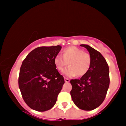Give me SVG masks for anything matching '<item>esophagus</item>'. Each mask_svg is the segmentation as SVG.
<instances>
[{
  "instance_id": "obj_1",
  "label": "esophagus",
  "mask_w": 126,
  "mask_h": 126,
  "mask_svg": "<svg viewBox=\"0 0 126 126\" xmlns=\"http://www.w3.org/2000/svg\"><path fill=\"white\" fill-rule=\"evenodd\" d=\"M69 79H67V78H64V82H66V83H68V82H69Z\"/></svg>"
}]
</instances>
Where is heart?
I'll return each instance as SVG.
<instances>
[{
	"instance_id": "obj_1",
	"label": "heart",
	"mask_w": 126,
	"mask_h": 126,
	"mask_svg": "<svg viewBox=\"0 0 126 126\" xmlns=\"http://www.w3.org/2000/svg\"><path fill=\"white\" fill-rule=\"evenodd\" d=\"M54 62L57 69L60 71L63 70L68 63L69 66L62 72L66 77H71L86 74L91 66V58L90 54L84 52L80 48L71 46L63 50V56L60 54L56 55Z\"/></svg>"
}]
</instances>
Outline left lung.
<instances>
[{"label": "left lung", "mask_w": 126, "mask_h": 126, "mask_svg": "<svg viewBox=\"0 0 126 126\" xmlns=\"http://www.w3.org/2000/svg\"><path fill=\"white\" fill-rule=\"evenodd\" d=\"M89 52L91 64L88 72L80 79H72L70 94L75 105L83 110L98 107L106 96L110 84L109 68L102 54L87 44H81Z\"/></svg>", "instance_id": "1"}]
</instances>
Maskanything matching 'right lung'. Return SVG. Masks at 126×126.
<instances>
[{"label":"right lung","instance_id":"add662e5","mask_svg":"<svg viewBox=\"0 0 126 126\" xmlns=\"http://www.w3.org/2000/svg\"><path fill=\"white\" fill-rule=\"evenodd\" d=\"M62 47L43 46L30 52L20 68L19 87L24 101L32 109L45 111L54 106L64 83L54 64Z\"/></svg>","mask_w":126,"mask_h":126}]
</instances>
